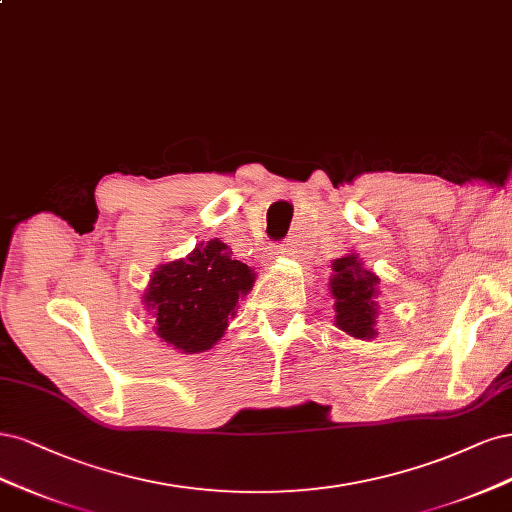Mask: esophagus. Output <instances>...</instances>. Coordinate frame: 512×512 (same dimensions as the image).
<instances>
[{"label":"esophagus","instance_id":"34e87169","mask_svg":"<svg viewBox=\"0 0 512 512\" xmlns=\"http://www.w3.org/2000/svg\"><path fill=\"white\" fill-rule=\"evenodd\" d=\"M287 253V246L285 244H272V255H285Z\"/></svg>","mask_w":512,"mask_h":512}]
</instances>
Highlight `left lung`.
<instances>
[{"mask_svg":"<svg viewBox=\"0 0 512 512\" xmlns=\"http://www.w3.org/2000/svg\"><path fill=\"white\" fill-rule=\"evenodd\" d=\"M329 289L336 298V325L353 338H374L378 308V276L361 268L355 255L334 261Z\"/></svg>","mask_w":512,"mask_h":512,"instance_id":"left-lung-1","label":"left lung"}]
</instances>
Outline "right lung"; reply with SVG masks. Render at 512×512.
Instances as JSON below:
<instances>
[{
  "label": "right lung",
  "instance_id": "obj_1",
  "mask_svg": "<svg viewBox=\"0 0 512 512\" xmlns=\"http://www.w3.org/2000/svg\"><path fill=\"white\" fill-rule=\"evenodd\" d=\"M255 274L232 259L221 240L197 244L193 253L161 266L144 295L155 310L157 336L183 353H202L217 342L236 304L251 291Z\"/></svg>",
  "mask_w": 512,
  "mask_h": 512
}]
</instances>
